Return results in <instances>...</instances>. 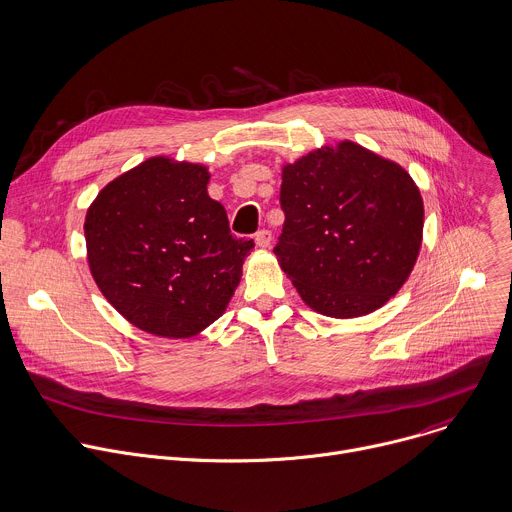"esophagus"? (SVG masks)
<instances>
[{
    "label": "esophagus",
    "mask_w": 512,
    "mask_h": 512,
    "mask_svg": "<svg viewBox=\"0 0 512 512\" xmlns=\"http://www.w3.org/2000/svg\"><path fill=\"white\" fill-rule=\"evenodd\" d=\"M254 240H256V244H258L260 248H268L270 242H272V232H270V230H258L256 236H254Z\"/></svg>",
    "instance_id": "obj_1"
}]
</instances>
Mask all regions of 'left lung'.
Masks as SVG:
<instances>
[{
  "label": "left lung",
  "instance_id": "obj_1",
  "mask_svg": "<svg viewBox=\"0 0 512 512\" xmlns=\"http://www.w3.org/2000/svg\"><path fill=\"white\" fill-rule=\"evenodd\" d=\"M284 226L274 246L302 300L351 319L383 306L422 246L424 203L397 163L343 141L282 169Z\"/></svg>",
  "mask_w": 512,
  "mask_h": 512
}]
</instances>
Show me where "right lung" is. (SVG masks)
<instances>
[{"mask_svg":"<svg viewBox=\"0 0 512 512\" xmlns=\"http://www.w3.org/2000/svg\"><path fill=\"white\" fill-rule=\"evenodd\" d=\"M208 181L206 167L153 157L111 181L88 208L92 278L147 333L181 339L220 319L254 248L230 232Z\"/></svg>","mask_w":512,"mask_h":512,"instance_id":"obj_1","label":"right lung"}]
</instances>
